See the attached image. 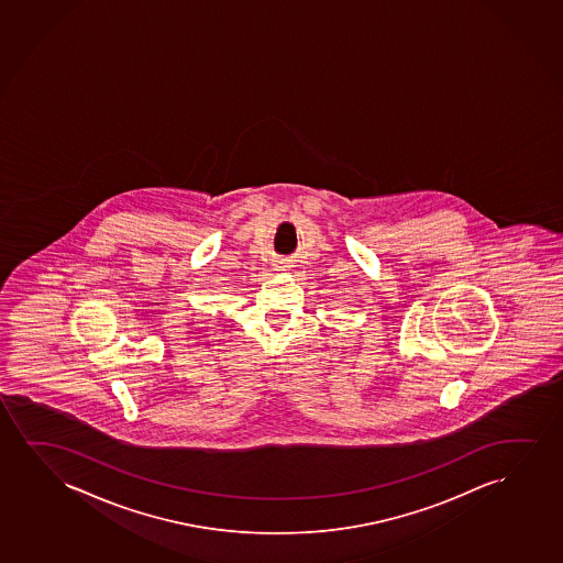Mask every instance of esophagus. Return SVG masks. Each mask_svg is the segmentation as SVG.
Returning <instances> with one entry per match:
<instances>
[{
    "label": "esophagus",
    "mask_w": 563,
    "mask_h": 563,
    "mask_svg": "<svg viewBox=\"0 0 563 563\" xmlns=\"http://www.w3.org/2000/svg\"><path fill=\"white\" fill-rule=\"evenodd\" d=\"M278 268H282V271H285V268H289V264L287 263H279Z\"/></svg>",
    "instance_id": "1"
}]
</instances>
